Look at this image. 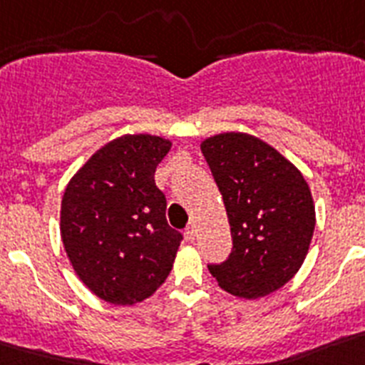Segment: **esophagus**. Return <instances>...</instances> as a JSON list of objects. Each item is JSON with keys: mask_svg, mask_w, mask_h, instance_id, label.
Segmentation results:
<instances>
[{"mask_svg": "<svg viewBox=\"0 0 365 365\" xmlns=\"http://www.w3.org/2000/svg\"><path fill=\"white\" fill-rule=\"evenodd\" d=\"M185 237H187V240H195V237H196V226L195 224H189V226H187V230H185Z\"/></svg>", "mask_w": 365, "mask_h": 365, "instance_id": "1", "label": "esophagus"}]
</instances>
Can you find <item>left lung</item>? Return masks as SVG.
Listing matches in <instances>:
<instances>
[{"instance_id": "1", "label": "left lung", "mask_w": 365, "mask_h": 365, "mask_svg": "<svg viewBox=\"0 0 365 365\" xmlns=\"http://www.w3.org/2000/svg\"><path fill=\"white\" fill-rule=\"evenodd\" d=\"M202 154L218 185L233 250L209 272L218 287L242 299L268 296L305 261L316 226L310 187L292 161L244 132L204 139Z\"/></svg>"}]
</instances>
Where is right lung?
I'll return each mask as SVG.
<instances>
[{
  "label": "right lung",
  "instance_id": "1",
  "mask_svg": "<svg viewBox=\"0 0 365 365\" xmlns=\"http://www.w3.org/2000/svg\"><path fill=\"white\" fill-rule=\"evenodd\" d=\"M173 143L150 134L113 139L73 174L60 237L82 283L112 305L147 299L173 270L182 233L167 224L154 173Z\"/></svg>",
  "mask_w": 365,
  "mask_h": 365
}]
</instances>
